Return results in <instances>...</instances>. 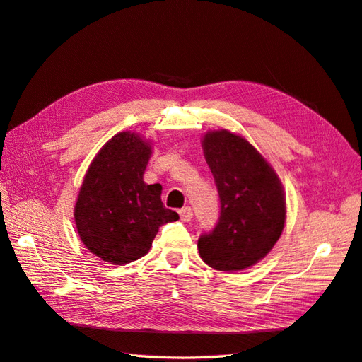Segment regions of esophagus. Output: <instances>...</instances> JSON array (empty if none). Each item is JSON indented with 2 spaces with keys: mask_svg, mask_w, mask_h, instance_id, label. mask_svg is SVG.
Returning <instances> with one entry per match:
<instances>
[{
  "mask_svg": "<svg viewBox=\"0 0 362 362\" xmlns=\"http://www.w3.org/2000/svg\"><path fill=\"white\" fill-rule=\"evenodd\" d=\"M180 213V217H181V221L182 222H189V221H192V217H193V210L190 206H184V208H181V210L178 211Z\"/></svg>",
  "mask_w": 362,
  "mask_h": 362,
  "instance_id": "obj_1",
  "label": "esophagus"
}]
</instances>
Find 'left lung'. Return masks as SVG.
Returning <instances> with one entry per match:
<instances>
[{
  "label": "left lung",
  "instance_id": "8db88e82",
  "mask_svg": "<svg viewBox=\"0 0 362 362\" xmlns=\"http://www.w3.org/2000/svg\"><path fill=\"white\" fill-rule=\"evenodd\" d=\"M202 148L221 198V217L213 231L199 237V255L216 270L247 269L264 258L282 234V184L266 158L231 131H208Z\"/></svg>",
  "mask_w": 362,
  "mask_h": 362
}]
</instances>
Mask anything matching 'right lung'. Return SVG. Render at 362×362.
Returning a JSON list of instances; mask_svg holds the SVG:
<instances>
[{
	"label": "right lung",
	"instance_id": "right-lung-1",
	"mask_svg": "<svg viewBox=\"0 0 362 362\" xmlns=\"http://www.w3.org/2000/svg\"><path fill=\"white\" fill-rule=\"evenodd\" d=\"M151 145L122 131L98 152L87 169L74 217L81 242L92 254L122 266L145 257L158 228L180 216L161 202V185L144 173Z\"/></svg>",
	"mask_w": 362,
	"mask_h": 362
}]
</instances>
